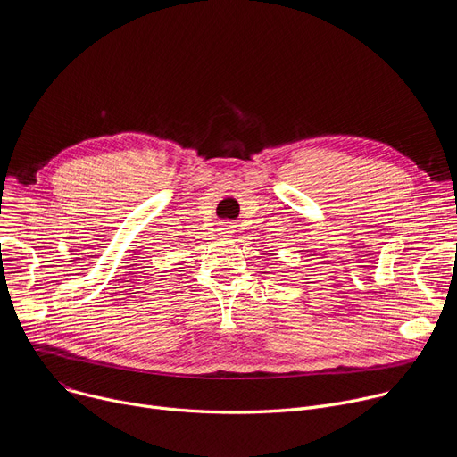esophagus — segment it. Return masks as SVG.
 Masks as SVG:
<instances>
[{"instance_id":"esophagus-1","label":"esophagus","mask_w":457,"mask_h":457,"mask_svg":"<svg viewBox=\"0 0 457 457\" xmlns=\"http://www.w3.org/2000/svg\"><path fill=\"white\" fill-rule=\"evenodd\" d=\"M233 231H235V226L231 222H222V226H220V235L222 237H231Z\"/></svg>"}]
</instances>
